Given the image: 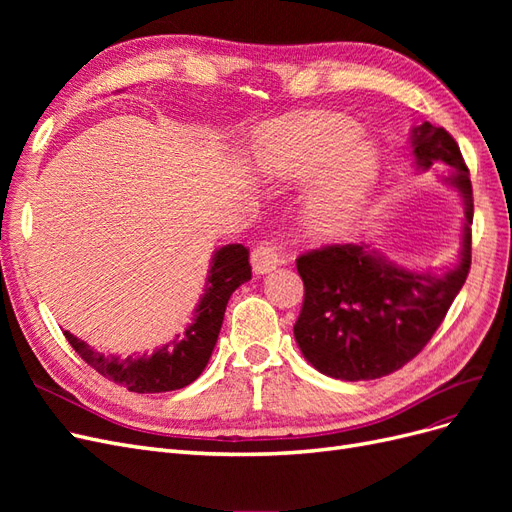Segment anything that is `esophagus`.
Here are the masks:
<instances>
[{"instance_id":"obj_1","label":"esophagus","mask_w":512,"mask_h":512,"mask_svg":"<svg viewBox=\"0 0 512 512\" xmlns=\"http://www.w3.org/2000/svg\"><path fill=\"white\" fill-rule=\"evenodd\" d=\"M280 258H282V252H280V243H277V239H265L254 247L252 267L256 273H269L277 265H280Z\"/></svg>"}]
</instances>
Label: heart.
I'll list each match as a JSON object with an SVG mask.
<instances>
[{
    "label": "heart",
    "instance_id": "b5f03b06",
    "mask_svg": "<svg viewBox=\"0 0 512 512\" xmlns=\"http://www.w3.org/2000/svg\"><path fill=\"white\" fill-rule=\"evenodd\" d=\"M352 121L333 115H297L273 123L256 147V166L275 181H314L307 218L320 232L344 226L361 209L378 175L374 147Z\"/></svg>",
    "mask_w": 512,
    "mask_h": 512
}]
</instances>
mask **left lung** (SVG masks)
Returning <instances> with one entry per match:
<instances>
[{"label":"left lung","instance_id":"left-lung-1","mask_svg":"<svg viewBox=\"0 0 512 512\" xmlns=\"http://www.w3.org/2000/svg\"><path fill=\"white\" fill-rule=\"evenodd\" d=\"M418 168L444 164L466 207L459 265L442 275L391 265L365 245H324L297 258L305 286L294 339L320 374L337 380H376L404 367L438 331L472 265L474 215L470 170L455 138L444 128L412 132Z\"/></svg>","mask_w":512,"mask_h":512}]
</instances>
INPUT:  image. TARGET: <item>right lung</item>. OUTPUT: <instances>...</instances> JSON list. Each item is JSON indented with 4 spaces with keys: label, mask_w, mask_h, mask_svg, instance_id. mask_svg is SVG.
Wrapping results in <instances>:
<instances>
[{
    "label": "right lung",
    "mask_w": 512,
    "mask_h": 512,
    "mask_svg": "<svg viewBox=\"0 0 512 512\" xmlns=\"http://www.w3.org/2000/svg\"><path fill=\"white\" fill-rule=\"evenodd\" d=\"M252 280L250 250L232 243L215 252L207 280V292L196 309V318L183 337L153 352L151 356H104L91 350L81 339L64 331L66 339L81 359L100 376L126 386L132 393H166L194 382L209 363L218 342L230 294L243 282Z\"/></svg>",
    "instance_id": "add662e5"
}]
</instances>
